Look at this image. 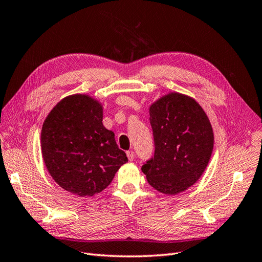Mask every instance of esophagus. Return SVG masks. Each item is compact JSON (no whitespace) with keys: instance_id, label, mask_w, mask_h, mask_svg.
Segmentation results:
<instances>
[{"instance_id":"34e87169","label":"esophagus","mask_w":262,"mask_h":262,"mask_svg":"<svg viewBox=\"0 0 262 262\" xmlns=\"http://www.w3.org/2000/svg\"><path fill=\"white\" fill-rule=\"evenodd\" d=\"M126 156H128V160L130 162L133 161L134 160V152H133V150H128V152H126Z\"/></svg>"}]
</instances>
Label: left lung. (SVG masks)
Segmentation results:
<instances>
[{"label": "left lung", "instance_id": "left-lung-1", "mask_svg": "<svg viewBox=\"0 0 262 262\" xmlns=\"http://www.w3.org/2000/svg\"><path fill=\"white\" fill-rule=\"evenodd\" d=\"M148 110L155 152L142 171L157 191L177 194L207 168L214 145L211 122L195 99L177 92L158 98Z\"/></svg>", "mask_w": 262, "mask_h": 262}]
</instances>
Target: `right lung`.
<instances>
[{
  "instance_id": "obj_1",
  "label": "right lung",
  "mask_w": 262,
  "mask_h": 262,
  "mask_svg": "<svg viewBox=\"0 0 262 262\" xmlns=\"http://www.w3.org/2000/svg\"><path fill=\"white\" fill-rule=\"evenodd\" d=\"M101 102L86 94L61 99L41 128V153L50 176L80 196L101 192L128 162L115 133L102 124Z\"/></svg>"
}]
</instances>
